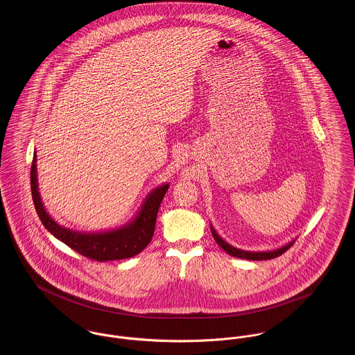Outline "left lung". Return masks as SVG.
Segmentation results:
<instances>
[{
    "instance_id": "obj_1",
    "label": "left lung",
    "mask_w": 355,
    "mask_h": 355,
    "mask_svg": "<svg viewBox=\"0 0 355 355\" xmlns=\"http://www.w3.org/2000/svg\"><path fill=\"white\" fill-rule=\"evenodd\" d=\"M210 231H211V235L214 238V241L217 242V245L230 255L232 257H236V258H243V259H252V261H262V259H272L275 257H279L283 253H286L295 242V239H293L291 242H288L287 245L279 248V249H275V250H268V252H248V250H242V249H236L234 246H231L230 243H227L217 232L216 230L210 225Z\"/></svg>"
}]
</instances>
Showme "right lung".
<instances>
[{
    "mask_svg": "<svg viewBox=\"0 0 355 355\" xmlns=\"http://www.w3.org/2000/svg\"><path fill=\"white\" fill-rule=\"evenodd\" d=\"M168 189V183L155 187L145 198L135 217L119 228L100 232H79L60 225L49 216L38 189L37 153H34L31 165V194L35 210L44 227L53 236L75 252L100 262L131 258L141 253L150 243L155 228L157 213Z\"/></svg>",
    "mask_w": 355,
    "mask_h": 355,
    "instance_id": "obj_1",
    "label": "right lung"
}]
</instances>
